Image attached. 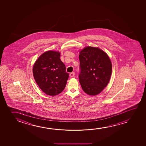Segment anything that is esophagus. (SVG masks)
I'll return each mask as SVG.
<instances>
[{
	"instance_id": "34e87169",
	"label": "esophagus",
	"mask_w": 146,
	"mask_h": 146,
	"mask_svg": "<svg viewBox=\"0 0 146 146\" xmlns=\"http://www.w3.org/2000/svg\"><path fill=\"white\" fill-rule=\"evenodd\" d=\"M75 72H72V73H71L70 74V76L71 77H74V76H75Z\"/></svg>"
}]
</instances>
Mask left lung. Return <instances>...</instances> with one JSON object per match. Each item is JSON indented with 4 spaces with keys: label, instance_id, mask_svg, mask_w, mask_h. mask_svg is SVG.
Returning a JSON list of instances; mask_svg holds the SVG:
<instances>
[{
    "label": "left lung",
    "instance_id": "1",
    "mask_svg": "<svg viewBox=\"0 0 146 146\" xmlns=\"http://www.w3.org/2000/svg\"><path fill=\"white\" fill-rule=\"evenodd\" d=\"M79 57V78L82 89L90 95L99 94L108 85L112 74L109 57L99 48L90 46L81 50Z\"/></svg>",
    "mask_w": 146,
    "mask_h": 146
}]
</instances>
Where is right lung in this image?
Here are the masks:
<instances>
[{"mask_svg":"<svg viewBox=\"0 0 146 146\" xmlns=\"http://www.w3.org/2000/svg\"><path fill=\"white\" fill-rule=\"evenodd\" d=\"M60 57L59 52L48 51L38 58L33 67L37 84L43 92L50 96L62 92L69 77Z\"/></svg>","mask_w":146,"mask_h":146,"instance_id":"add662e5","label":"right lung"}]
</instances>
